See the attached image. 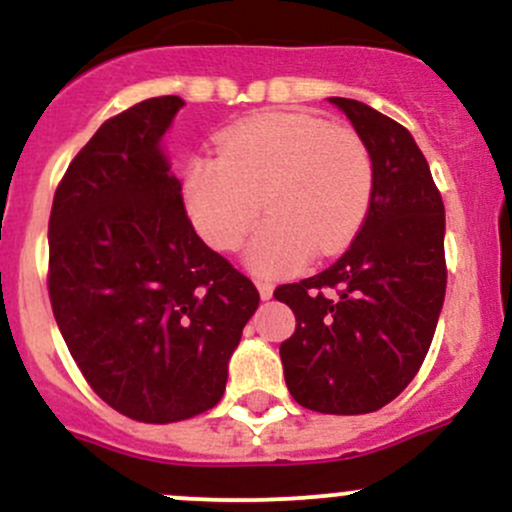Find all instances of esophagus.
<instances>
[{
  "label": "esophagus",
  "instance_id": "1",
  "mask_svg": "<svg viewBox=\"0 0 512 512\" xmlns=\"http://www.w3.org/2000/svg\"><path fill=\"white\" fill-rule=\"evenodd\" d=\"M255 285H257V289H260V297H262V299H270V297H272V289H275V287H272V282L257 280Z\"/></svg>",
  "mask_w": 512,
  "mask_h": 512
}]
</instances>
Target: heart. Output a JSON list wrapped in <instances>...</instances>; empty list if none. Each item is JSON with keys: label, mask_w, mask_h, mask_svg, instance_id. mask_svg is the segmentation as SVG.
I'll return each instance as SVG.
<instances>
[{"label": "heart", "mask_w": 512, "mask_h": 512, "mask_svg": "<svg viewBox=\"0 0 512 512\" xmlns=\"http://www.w3.org/2000/svg\"><path fill=\"white\" fill-rule=\"evenodd\" d=\"M183 198L195 230L215 250L247 245L260 275H287L309 252L334 255L354 240L374 198V160L352 128L307 111L262 113L220 138V156L188 163Z\"/></svg>", "instance_id": "1"}]
</instances>
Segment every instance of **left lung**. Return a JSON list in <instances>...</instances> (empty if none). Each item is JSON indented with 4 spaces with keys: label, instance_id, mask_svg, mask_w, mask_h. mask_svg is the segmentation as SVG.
Listing matches in <instances>:
<instances>
[{
    "label": "left lung",
    "instance_id": "left-lung-1",
    "mask_svg": "<svg viewBox=\"0 0 512 512\" xmlns=\"http://www.w3.org/2000/svg\"><path fill=\"white\" fill-rule=\"evenodd\" d=\"M347 113L374 160V198L349 250L275 289L297 327L280 356L292 399L319 414H371L421 369L446 297L443 200L401 123L354 98Z\"/></svg>",
    "mask_w": 512,
    "mask_h": 512
}]
</instances>
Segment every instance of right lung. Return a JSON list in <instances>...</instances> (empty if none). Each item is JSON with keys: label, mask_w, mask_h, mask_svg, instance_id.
<instances>
[{"label": "right lung", "mask_w": 512, "mask_h": 512, "mask_svg": "<svg viewBox=\"0 0 512 512\" xmlns=\"http://www.w3.org/2000/svg\"><path fill=\"white\" fill-rule=\"evenodd\" d=\"M180 96L108 118L49 215L51 309L91 389L118 414L175 423L213 409L260 292L185 213L160 138Z\"/></svg>", "instance_id": "add662e5"}]
</instances>
